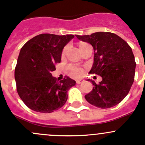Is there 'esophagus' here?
I'll return each instance as SVG.
<instances>
[{
    "mask_svg": "<svg viewBox=\"0 0 145 145\" xmlns=\"http://www.w3.org/2000/svg\"><path fill=\"white\" fill-rule=\"evenodd\" d=\"M84 81V79H78V80L76 81V83H77V84H80L81 83H83Z\"/></svg>",
    "mask_w": 145,
    "mask_h": 145,
    "instance_id": "1",
    "label": "esophagus"
}]
</instances>
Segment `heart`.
Wrapping results in <instances>:
<instances>
[{"label": "heart", "instance_id": "obj_1", "mask_svg": "<svg viewBox=\"0 0 145 145\" xmlns=\"http://www.w3.org/2000/svg\"><path fill=\"white\" fill-rule=\"evenodd\" d=\"M88 45H89L88 44L84 42H80L78 43V47H79L80 51L82 49H84L85 47L88 46ZM66 49H67V47H65L62 51V55H64L65 53H66ZM68 68H69L70 71H71V75L73 76L74 77H76V78L80 77L83 75V74H84V70H83L82 68L79 67V66H72V65H71V66H69Z\"/></svg>", "mask_w": 145, "mask_h": 145}]
</instances>
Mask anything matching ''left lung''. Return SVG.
Wrapping results in <instances>:
<instances>
[{
  "label": "left lung",
  "instance_id": "1",
  "mask_svg": "<svg viewBox=\"0 0 145 145\" xmlns=\"http://www.w3.org/2000/svg\"><path fill=\"white\" fill-rule=\"evenodd\" d=\"M75 36L93 47L94 63L89 73L102 77L99 84L88 79L94 87L85 99L99 108L115 106L127 95L134 81L136 61L131 48L121 37L110 32Z\"/></svg>",
  "mask_w": 145,
  "mask_h": 145
}]
</instances>
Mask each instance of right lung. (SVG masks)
I'll return each mask as SVG.
<instances>
[{
    "mask_svg": "<svg viewBox=\"0 0 145 145\" xmlns=\"http://www.w3.org/2000/svg\"><path fill=\"white\" fill-rule=\"evenodd\" d=\"M74 37L40 34L21 48L14 76L18 94L31 110L51 113L66 103L68 91L76 81L66 77L57 82L51 72L61 61L64 47Z\"/></svg>",
    "mask_w": 145,
    "mask_h": 145,
    "instance_id": "obj_1",
    "label": "right lung"
}]
</instances>
